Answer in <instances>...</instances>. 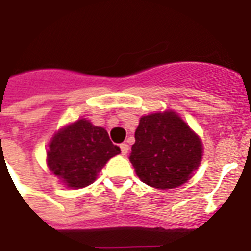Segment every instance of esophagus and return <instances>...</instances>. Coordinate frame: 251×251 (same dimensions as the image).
Returning <instances> with one entry per match:
<instances>
[{"label":"esophagus","mask_w":251,"mask_h":251,"mask_svg":"<svg viewBox=\"0 0 251 251\" xmlns=\"http://www.w3.org/2000/svg\"><path fill=\"white\" fill-rule=\"evenodd\" d=\"M120 148H121V153L125 156V154H127V152H129V146L126 143H122L120 144Z\"/></svg>","instance_id":"obj_1"}]
</instances>
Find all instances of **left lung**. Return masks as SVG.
<instances>
[{
  "mask_svg": "<svg viewBox=\"0 0 251 251\" xmlns=\"http://www.w3.org/2000/svg\"><path fill=\"white\" fill-rule=\"evenodd\" d=\"M129 158L147 185L175 188L191 179L199 168L202 143L175 112H158L139 120Z\"/></svg>",
  "mask_w": 251,
  "mask_h": 251,
  "instance_id": "obj_1",
  "label": "left lung"
}]
</instances>
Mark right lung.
<instances>
[{"label": "right lung", "mask_w": 251, "mask_h": 251, "mask_svg": "<svg viewBox=\"0 0 251 251\" xmlns=\"http://www.w3.org/2000/svg\"><path fill=\"white\" fill-rule=\"evenodd\" d=\"M121 153L107 130L89 120H77L52 136L48 166L69 188H83L97 179L107 161Z\"/></svg>", "instance_id": "1"}]
</instances>
